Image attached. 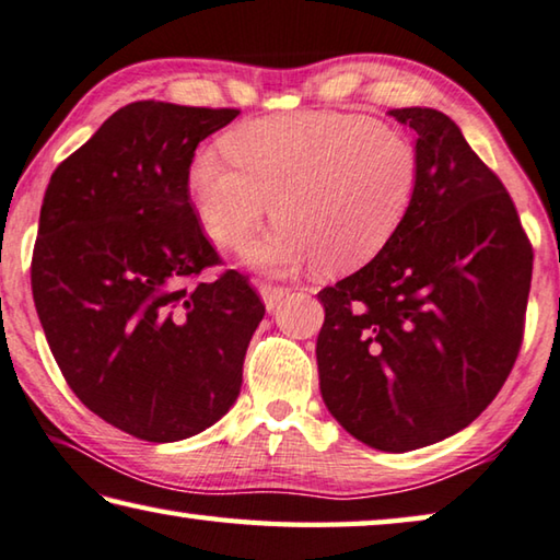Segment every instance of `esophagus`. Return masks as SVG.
I'll list each match as a JSON object with an SVG mask.
<instances>
[{
    "instance_id": "1",
    "label": "esophagus",
    "mask_w": 560,
    "mask_h": 560,
    "mask_svg": "<svg viewBox=\"0 0 560 560\" xmlns=\"http://www.w3.org/2000/svg\"><path fill=\"white\" fill-rule=\"evenodd\" d=\"M261 296H264L266 308L273 312V308H279L281 301L289 296V289L279 287V283H261Z\"/></svg>"
}]
</instances>
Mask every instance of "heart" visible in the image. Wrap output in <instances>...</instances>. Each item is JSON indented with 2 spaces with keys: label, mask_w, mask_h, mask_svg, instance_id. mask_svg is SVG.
<instances>
[{
  "label": "heart",
  "mask_w": 560,
  "mask_h": 560,
  "mask_svg": "<svg viewBox=\"0 0 560 560\" xmlns=\"http://www.w3.org/2000/svg\"><path fill=\"white\" fill-rule=\"evenodd\" d=\"M226 149L194 156L191 201L224 246H242L273 207L281 221L246 252L264 271H294L312 259L349 271L371 261L419 186L413 141L359 114L259 119L232 131Z\"/></svg>",
  "instance_id": "b5f03b06"
}]
</instances>
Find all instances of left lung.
Instances as JSON below:
<instances>
[{"instance_id": "left-lung-1", "label": "left lung", "mask_w": 560, "mask_h": 560, "mask_svg": "<svg viewBox=\"0 0 560 560\" xmlns=\"http://www.w3.org/2000/svg\"><path fill=\"white\" fill-rule=\"evenodd\" d=\"M419 139V186L363 269L318 291L322 396L353 439L413 451L454 436L509 378L534 246L503 182L436 109H392Z\"/></svg>"}]
</instances>
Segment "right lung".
<instances>
[{
	"label": "right lung",
	"mask_w": 560,
	"mask_h": 560,
	"mask_svg": "<svg viewBox=\"0 0 560 560\" xmlns=\"http://www.w3.org/2000/svg\"><path fill=\"white\" fill-rule=\"evenodd\" d=\"M238 109L131 102L69 154L44 194L32 294L61 376L89 411L152 443L217 423L242 392L266 314L226 269L189 194L199 141Z\"/></svg>",
	"instance_id": "right-lung-1"
}]
</instances>
